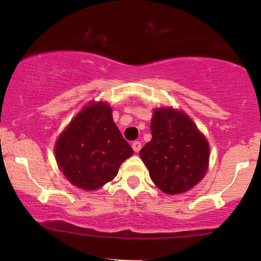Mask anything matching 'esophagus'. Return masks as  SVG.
I'll use <instances>...</instances> for the list:
<instances>
[{"label":"esophagus","instance_id":"1","mask_svg":"<svg viewBox=\"0 0 261 261\" xmlns=\"http://www.w3.org/2000/svg\"><path fill=\"white\" fill-rule=\"evenodd\" d=\"M141 146H142V145H141L140 141H134V142H133V149L135 152H136V153L141 149Z\"/></svg>","mask_w":261,"mask_h":261}]
</instances>
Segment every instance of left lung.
<instances>
[{"mask_svg": "<svg viewBox=\"0 0 261 261\" xmlns=\"http://www.w3.org/2000/svg\"><path fill=\"white\" fill-rule=\"evenodd\" d=\"M152 140L140 151L153 182L167 194H181L202 179L208 166V143L184 113L157 109Z\"/></svg>", "mask_w": 261, "mask_h": 261, "instance_id": "obj_1", "label": "left lung"}]
</instances>
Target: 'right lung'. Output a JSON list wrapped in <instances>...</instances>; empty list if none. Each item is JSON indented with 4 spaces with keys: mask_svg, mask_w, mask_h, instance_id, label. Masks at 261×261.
Masks as SVG:
<instances>
[{
    "mask_svg": "<svg viewBox=\"0 0 261 261\" xmlns=\"http://www.w3.org/2000/svg\"><path fill=\"white\" fill-rule=\"evenodd\" d=\"M133 153L114 124L112 109L104 103L83 108L55 146L60 169L85 190H95L115 178L120 164Z\"/></svg>",
    "mask_w": 261,
    "mask_h": 261,
    "instance_id": "add662e5",
    "label": "right lung"
}]
</instances>
